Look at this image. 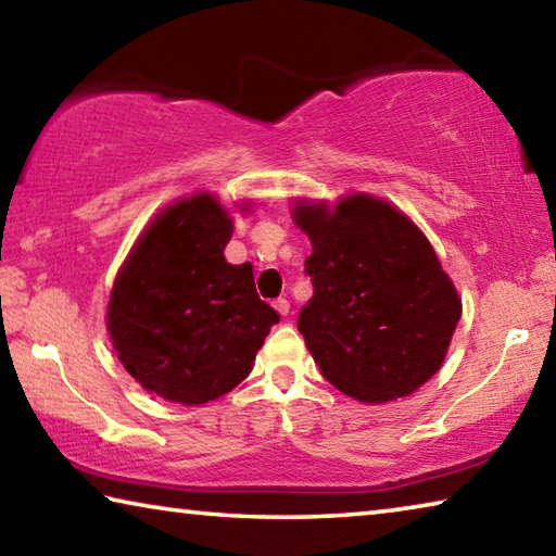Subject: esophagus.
I'll list each match as a JSON object with an SVG mask.
<instances>
[{
    "label": "esophagus",
    "mask_w": 556,
    "mask_h": 556,
    "mask_svg": "<svg viewBox=\"0 0 556 556\" xmlns=\"http://www.w3.org/2000/svg\"><path fill=\"white\" fill-rule=\"evenodd\" d=\"M275 308L281 316H287L289 314V301L287 299H275Z\"/></svg>",
    "instance_id": "obj_1"
}]
</instances>
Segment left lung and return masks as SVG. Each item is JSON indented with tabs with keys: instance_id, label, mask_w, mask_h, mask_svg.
Instances as JSON below:
<instances>
[{
	"instance_id": "1",
	"label": "left lung",
	"mask_w": 556,
	"mask_h": 556,
	"mask_svg": "<svg viewBox=\"0 0 556 556\" xmlns=\"http://www.w3.org/2000/svg\"><path fill=\"white\" fill-rule=\"evenodd\" d=\"M294 220L312 240L304 271L314 285L296 326L324 378L361 402L421 388L444 363L460 318L429 240L365 193L333 211L299 205Z\"/></svg>"
}]
</instances>
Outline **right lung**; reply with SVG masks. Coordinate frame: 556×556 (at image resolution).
Listing matches in <instances>:
<instances>
[{"label": "right lung", "instance_id": "1", "mask_svg": "<svg viewBox=\"0 0 556 556\" xmlns=\"http://www.w3.org/2000/svg\"><path fill=\"white\" fill-rule=\"evenodd\" d=\"M230 235L232 220L213 195L176 203L149 225L112 287L108 331L119 361L168 402L230 392L279 321L248 262H225Z\"/></svg>", "mask_w": 556, "mask_h": 556}]
</instances>
